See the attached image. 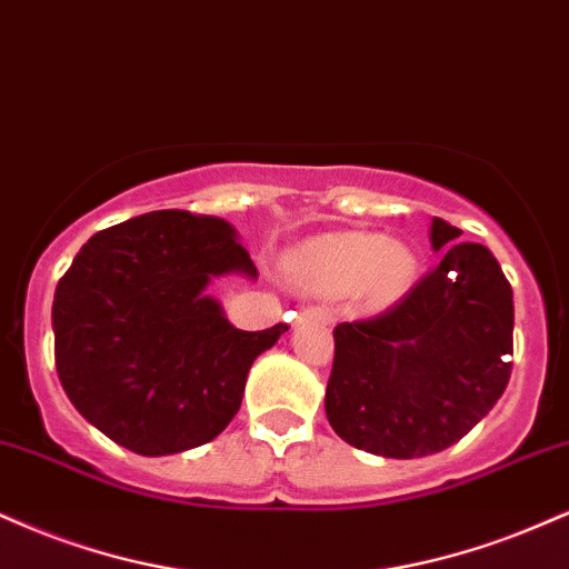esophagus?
Instances as JSON below:
<instances>
[{
	"mask_svg": "<svg viewBox=\"0 0 569 569\" xmlns=\"http://www.w3.org/2000/svg\"><path fill=\"white\" fill-rule=\"evenodd\" d=\"M299 320H318V323L328 326L333 320V315L328 307H305V310H299Z\"/></svg>",
	"mask_w": 569,
	"mask_h": 569,
	"instance_id": "esophagus-1",
	"label": "esophagus"
}]
</instances>
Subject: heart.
I'll return each mask as SVG.
<instances>
[{"mask_svg": "<svg viewBox=\"0 0 569 569\" xmlns=\"http://www.w3.org/2000/svg\"><path fill=\"white\" fill-rule=\"evenodd\" d=\"M291 270L305 289L341 297L360 289L371 307H385L410 289L416 257L408 246L373 232H337L299 249Z\"/></svg>", "mask_w": 569, "mask_h": 569, "instance_id": "b5f03b06", "label": "heart"}]
</instances>
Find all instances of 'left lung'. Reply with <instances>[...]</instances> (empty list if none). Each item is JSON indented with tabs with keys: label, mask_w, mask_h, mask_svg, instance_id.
I'll return each mask as SVG.
<instances>
[{
	"label": "left lung",
	"mask_w": 569,
	"mask_h": 569,
	"mask_svg": "<svg viewBox=\"0 0 569 569\" xmlns=\"http://www.w3.org/2000/svg\"><path fill=\"white\" fill-rule=\"evenodd\" d=\"M432 219L445 254L400 302L333 328L326 416L341 440L385 458L440 453L503 395L515 352V299L498 259Z\"/></svg>",
	"instance_id": "obj_1"
}]
</instances>
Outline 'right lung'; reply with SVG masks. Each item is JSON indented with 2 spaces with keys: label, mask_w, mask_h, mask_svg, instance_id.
<instances>
[{
  "label": "right lung",
  "mask_w": 569,
  "mask_h": 569,
  "mask_svg": "<svg viewBox=\"0 0 569 569\" xmlns=\"http://www.w3.org/2000/svg\"><path fill=\"white\" fill-rule=\"evenodd\" d=\"M257 267L219 217L150 211L94 232L52 302L68 400L113 442L169 456L214 440L241 408L251 362L289 331L230 326L211 278Z\"/></svg>",
  "instance_id": "right-lung-1"
}]
</instances>
